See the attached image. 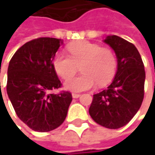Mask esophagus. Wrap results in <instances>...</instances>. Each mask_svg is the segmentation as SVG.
I'll return each mask as SVG.
<instances>
[{"mask_svg": "<svg viewBox=\"0 0 155 155\" xmlns=\"http://www.w3.org/2000/svg\"><path fill=\"white\" fill-rule=\"evenodd\" d=\"M72 96H73V98H74V99H77V98H79L81 95H80L79 93H73V94H72Z\"/></svg>", "mask_w": 155, "mask_h": 155, "instance_id": "obj_1", "label": "esophagus"}]
</instances>
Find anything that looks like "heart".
I'll list each match as a JSON object with an SVG mask.
<instances>
[{
	"label": "heart",
	"mask_w": 155,
	"mask_h": 155,
	"mask_svg": "<svg viewBox=\"0 0 155 155\" xmlns=\"http://www.w3.org/2000/svg\"><path fill=\"white\" fill-rule=\"evenodd\" d=\"M70 55L58 52L53 59V65L59 76L64 80L72 77L81 65L83 74L64 83L68 91L79 92L108 83L117 72V60L114 52L100 45L79 41L68 46Z\"/></svg>",
	"instance_id": "obj_1"
}]
</instances>
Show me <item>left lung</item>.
<instances>
[{
	"instance_id": "1",
	"label": "left lung",
	"mask_w": 155,
	"mask_h": 155,
	"mask_svg": "<svg viewBox=\"0 0 155 155\" xmlns=\"http://www.w3.org/2000/svg\"><path fill=\"white\" fill-rule=\"evenodd\" d=\"M117 59V70L106 90L94 94L89 113L99 125L117 129L127 125L137 114L143 100L145 72L138 50L117 36L104 40Z\"/></svg>"
}]
</instances>
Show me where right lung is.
Masks as SVG:
<instances>
[{"label": "right lung", "mask_w": 155, "mask_h": 155, "mask_svg": "<svg viewBox=\"0 0 155 155\" xmlns=\"http://www.w3.org/2000/svg\"><path fill=\"white\" fill-rule=\"evenodd\" d=\"M62 39L39 38L19 47L8 67L7 93L18 118L38 132L57 128L64 121L72 94L50 91L61 87L53 59Z\"/></svg>", "instance_id": "add662e5"}]
</instances>
